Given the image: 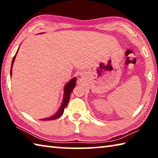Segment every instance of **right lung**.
Masks as SVG:
<instances>
[{"mask_svg":"<svg viewBox=\"0 0 158 158\" xmlns=\"http://www.w3.org/2000/svg\"><path fill=\"white\" fill-rule=\"evenodd\" d=\"M39 34H42V33H39ZM18 51H19V49H17V53H16V54L14 56V58H13L12 61L11 69H10V76H12V69L13 63H14V62H15V57H16V56H17ZM76 81H77V77H74V78L72 79L70 81L67 83V84L65 85V86H64V95H63V99L62 103H61L60 108L58 109V110L57 111L56 113L54 115H53V116H52L51 117L44 118L40 119L41 121H52V120L57 119V118H60L61 116H62L63 112H64V109H65V108L66 107L69 102V98H70L71 93L73 92V89H74V87H75Z\"/></svg>","mask_w":158,"mask_h":158,"instance_id":"obj_1","label":"right lung"}]
</instances>
